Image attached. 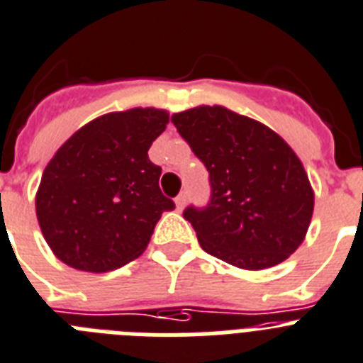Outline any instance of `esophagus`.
I'll return each instance as SVG.
<instances>
[{
  "label": "esophagus",
  "instance_id": "34e87169",
  "mask_svg": "<svg viewBox=\"0 0 363 363\" xmlns=\"http://www.w3.org/2000/svg\"><path fill=\"white\" fill-rule=\"evenodd\" d=\"M174 202H176V209H178V211H182V209L185 207V203H187V194L179 193L178 196L174 198Z\"/></svg>",
  "mask_w": 363,
  "mask_h": 363
}]
</instances>
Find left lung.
Here are the masks:
<instances>
[{"instance_id": "1", "label": "left lung", "mask_w": 363, "mask_h": 363, "mask_svg": "<svg viewBox=\"0 0 363 363\" xmlns=\"http://www.w3.org/2000/svg\"><path fill=\"white\" fill-rule=\"evenodd\" d=\"M170 121L209 172V202L184 211L203 252L244 270L292 255L314 211L296 152L262 123L222 106H198Z\"/></svg>"}]
</instances>
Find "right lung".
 Returning <instances> with one entry per match:
<instances>
[{
  "instance_id": "add662e5",
  "label": "right lung",
  "mask_w": 363,
  "mask_h": 363,
  "mask_svg": "<svg viewBox=\"0 0 363 363\" xmlns=\"http://www.w3.org/2000/svg\"><path fill=\"white\" fill-rule=\"evenodd\" d=\"M169 113L134 108L91 121L58 148L36 194V216L52 253L71 268L117 270L145 252L161 213V167L148 160Z\"/></svg>"
}]
</instances>
